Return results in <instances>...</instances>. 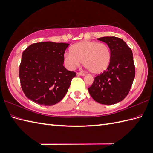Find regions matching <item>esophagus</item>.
I'll return each instance as SVG.
<instances>
[{
	"label": "esophagus",
	"instance_id": "obj_1",
	"mask_svg": "<svg viewBox=\"0 0 153 153\" xmlns=\"http://www.w3.org/2000/svg\"><path fill=\"white\" fill-rule=\"evenodd\" d=\"M77 75H79V76H85V73L83 72H79L77 73Z\"/></svg>",
	"mask_w": 153,
	"mask_h": 153
}]
</instances>
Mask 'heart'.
<instances>
[{
  "label": "heart",
  "instance_id": "heart-1",
  "mask_svg": "<svg viewBox=\"0 0 153 153\" xmlns=\"http://www.w3.org/2000/svg\"><path fill=\"white\" fill-rule=\"evenodd\" d=\"M111 51L104 42L84 40L73 45L70 53H66L64 60L67 66L74 69L83 61V66L89 72L99 74L107 69L111 62Z\"/></svg>",
  "mask_w": 153,
  "mask_h": 153
}]
</instances>
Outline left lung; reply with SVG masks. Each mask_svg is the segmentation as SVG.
I'll return each mask as SVG.
<instances>
[{
    "label": "left lung",
    "mask_w": 153,
    "mask_h": 153,
    "mask_svg": "<svg viewBox=\"0 0 153 153\" xmlns=\"http://www.w3.org/2000/svg\"><path fill=\"white\" fill-rule=\"evenodd\" d=\"M98 40L109 46L111 60L107 70L94 77L88 92L98 103L115 104L126 98L133 83L136 72L132 51L119 38L106 36Z\"/></svg>",
    "instance_id": "8db88e82"
}]
</instances>
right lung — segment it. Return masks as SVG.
<instances>
[{
  "label": "right lung",
  "mask_w": 153,
  "mask_h": 153,
  "mask_svg": "<svg viewBox=\"0 0 153 153\" xmlns=\"http://www.w3.org/2000/svg\"><path fill=\"white\" fill-rule=\"evenodd\" d=\"M69 45L38 42L25 49L19 76L27 98L40 105H53L66 95L76 73L64 67V54Z\"/></svg>",
  "instance_id": "right-lung-1"
}]
</instances>
